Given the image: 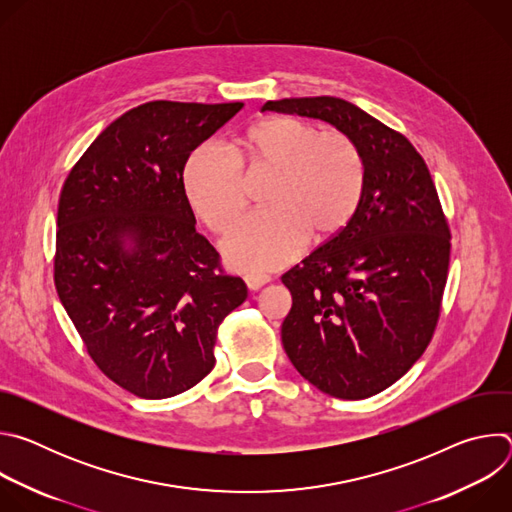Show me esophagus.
I'll return each instance as SVG.
<instances>
[{
    "instance_id": "obj_1",
    "label": "esophagus",
    "mask_w": 512,
    "mask_h": 512,
    "mask_svg": "<svg viewBox=\"0 0 512 512\" xmlns=\"http://www.w3.org/2000/svg\"><path fill=\"white\" fill-rule=\"evenodd\" d=\"M243 279H245V283H247V287H249L251 291L261 289V287L269 281L267 275H259V273H247Z\"/></svg>"
}]
</instances>
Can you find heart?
<instances>
[{"mask_svg": "<svg viewBox=\"0 0 512 512\" xmlns=\"http://www.w3.org/2000/svg\"><path fill=\"white\" fill-rule=\"evenodd\" d=\"M247 176L271 174L265 206L223 241L225 261L239 271H271L294 261L312 243L334 239L352 218L364 164L344 133H320L294 117H263L237 139ZM235 160L212 148L192 154L184 190L202 223L229 231L247 206V178Z\"/></svg>", "mask_w": 512, "mask_h": 512, "instance_id": "b5f03b06", "label": "heart"}]
</instances>
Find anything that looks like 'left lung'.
Returning a JSON list of instances; mask_svg holds the SVG:
<instances>
[{
  "label": "left lung",
  "mask_w": 512,
  "mask_h": 512,
  "mask_svg": "<svg viewBox=\"0 0 512 512\" xmlns=\"http://www.w3.org/2000/svg\"><path fill=\"white\" fill-rule=\"evenodd\" d=\"M314 117L360 150L364 186L348 225L281 275L291 310L281 342L296 371L338 399L391 387L427 348L450 265V231L409 139L338 97L267 101Z\"/></svg>",
  "instance_id": "1"
}]
</instances>
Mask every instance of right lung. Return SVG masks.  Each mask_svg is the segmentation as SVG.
Here are the masks:
<instances>
[{
    "label": "right lung",
    "instance_id": "1",
    "mask_svg": "<svg viewBox=\"0 0 512 512\" xmlns=\"http://www.w3.org/2000/svg\"><path fill=\"white\" fill-rule=\"evenodd\" d=\"M243 103L139 105L89 145L58 200L54 281L97 367L143 399L188 391L214 367L221 322L247 300L196 233L190 154Z\"/></svg>",
    "mask_w": 512,
    "mask_h": 512
}]
</instances>
